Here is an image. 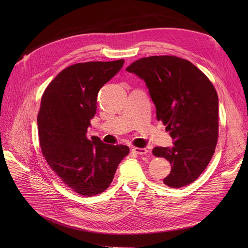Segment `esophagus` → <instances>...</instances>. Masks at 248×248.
Returning <instances> with one entry per match:
<instances>
[{
  "label": "esophagus",
  "mask_w": 248,
  "mask_h": 248,
  "mask_svg": "<svg viewBox=\"0 0 248 248\" xmlns=\"http://www.w3.org/2000/svg\"><path fill=\"white\" fill-rule=\"evenodd\" d=\"M134 153H136L137 155H146L149 151L147 148H134L133 149Z\"/></svg>",
  "instance_id": "obj_1"
}]
</instances>
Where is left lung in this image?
Returning a JSON list of instances; mask_svg holds the SVG:
<instances>
[{"label": "left lung", "mask_w": 248, "mask_h": 248, "mask_svg": "<svg viewBox=\"0 0 248 248\" xmlns=\"http://www.w3.org/2000/svg\"><path fill=\"white\" fill-rule=\"evenodd\" d=\"M144 80L158 121L170 132L173 147L153 154L170 162L164 183L180 188L196 180L209 164L218 139V95L207 76L176 56L141 58L126 68Z\"/></svg>", "instance_id": "left-lung-1"}]
</instances>
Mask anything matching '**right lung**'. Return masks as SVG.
Instances as JSON below:
<instances>
[{"label":"right lung","mask_w":248,"mask_h":248,"mask_svg":"<svg viewBox=\"0 0 248 248\" xmlns=\"http://www.w3.org/2000/svg\"><path fill=\"white\" fill-rule=\"evenodd\" d=\"M124 59L77 63L62 70L45 89L37 123L44 157L76 193L93 196L107 190L128 154L124 145L87 139L99 89L120 72Z\"/></svg>","instance_id":"add662e5"}]
</instances>
